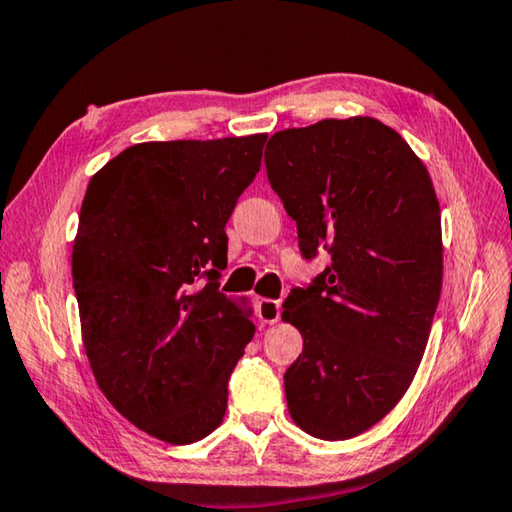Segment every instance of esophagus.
Segmentation results:
<instances>
[{
  "label": "esophagus",
  "instance_id": "34e87169",
  "mask_svg": "<svg viewBox=\"0 0 512 512\" xmlns=\"http://www.w3.org/2000/svg\"><path fill=\"white\" fill-rule=\"evenodd\" d=\"M280 314H282V307H280V302H277V300L262 298L257 302V316L264 325H275L277 320H280Z\"/></svg>",
  "mask_w": 512,
  "mask_h": 512
}]
</instances>
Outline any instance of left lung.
<instances>
[{
    "label": "left lung",
    "instance_id": "1",
    "mask_svg": "<svg viewBox=\"0 0 512 512\" xmlns=\"http://www.w3.org/2000/svg\"><path fill=\"white\" fill-rule=\"evenodd\" d=\"M268 183L298 225L302 257L332 255L282 320L302 354L284 372L293 422L323 440L354 438L409 391L443 289L440 205L400 133L372 117L275 133Z\"/></svg>",
    "mask_w": 512,
    "mask_h": 512
}]
</instances>
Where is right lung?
Masks as SVG:
<instances>
[{
	"label": "right lung",
	"instance_id": "obj_1",
	"mask_svg": "<svg viewBox=\"0 0 512 512\" xmlns=\"http://www.w3.org/2000/svg\"><path fill=\"white\" fill-rule=\"evenodd\" d=\"M266 135L142 142L94 173L72 277L94 379L137 429L171 445L223 422L253 311L219 291L228 223Z\"/></svg>",
	"mask_w": 512,
	"mask_h": 512
}]
</instances>
